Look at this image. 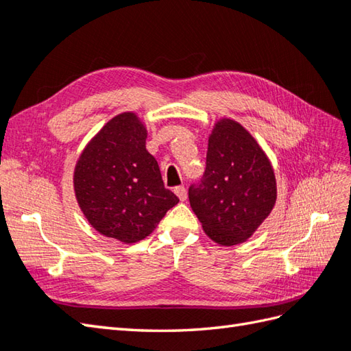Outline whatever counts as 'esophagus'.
<instances>
[{
  "mask_svg": "<svg viewBox=\"0 0 351 351\" xmlns=\"http://www.w3.org/2000/svg\"><path fill=\"white\" fill-rule=\"evenodd\" d=\"M175 194L178 195L179 200H181V202L186 200V189H185L184 185H181V186H176V189H175Z\"/></svg>",
  "mask_w": 351,
  "mask_h": 351,
  "instance_id": "esophagus-1",
  "label": "esophagus"
}]
</instances>
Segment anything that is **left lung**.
Here are the masks:
<instances>
[{
	"label": "left lung",
	"mask_w": 351,
	"mask_h": 351,
	"mask_svg": "<svg viewBox=\"0 0 351 351\" xmlns=\"http://www.w3.org/2000/svg\"><path fill=\"white\" fill-rule=\"evenodd\" d=\"M189 199L205 233L226 247L245 242L271 214L276 200L272 165L239 122H215L206 170L189 189Z\"/></svg>",
	"instance_id": "left-lung-1"
}]
</instances>
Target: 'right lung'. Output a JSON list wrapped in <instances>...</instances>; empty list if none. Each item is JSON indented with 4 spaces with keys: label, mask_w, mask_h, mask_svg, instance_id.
Masks as SVG:
<instances>
[{
    "label": "right lung",
    "mask_w": 351,
    "mask_h": 351,
    "mask_svg": "<svg viewBox=\"0 0 351 351\" xmlns=\"http://www.w3.org/2000/svg\"><path fill=\"white\" fill-rule=\"evenodd\" d=\"M146 136L136 113H119L89 141L73 175L88 223L124 243L149 236L179 202L165 189L158 162L146 151Z\"/></svg>",
    "instance_id": "right-lung-1"
}]
</instances>
